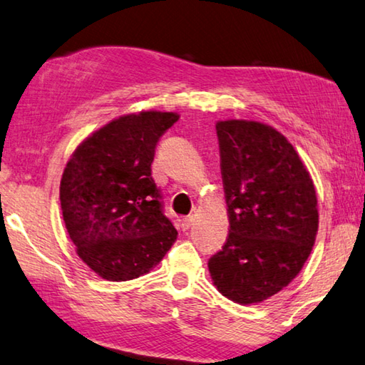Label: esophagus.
<instances>
[{"label":"esophagus","mask_w":365,"mask_h":365,"mask_svg":"<svg viewBox=\"0 0 365 365\" xmlns=\"http://www.w3.org/2000/svg\"><path fill=\"white\" fill-rule=\"evenodd\" d=\"M180 225H182V229H183V230H188V229L192 227V225H193V217H192V216L183 217L182 221H180Z\"/></svg>","instance_id":"obj_1"}]
</instances>
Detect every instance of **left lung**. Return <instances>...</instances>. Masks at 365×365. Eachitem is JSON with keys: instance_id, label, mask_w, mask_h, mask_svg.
I'll list each match as a JSON object with an SVG mask.
<instances>
[{"instance_id": "8db88e82", "label": "left lung", "mask_w": 365, "mask_h": 365, "mask_svg": "<svg viewBox=\"0 0 365 365\" xmlns=\"http://www.w3.org/2000/svg\"><path fill=\"white\" fill-rule=\"evenodd\" d=\"M229 235L207 268L237 304H259L307 262L318 230L315 187L291 143L250 120L216 123Z\"/></svg>"}]
</instances>
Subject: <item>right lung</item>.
Returning a JSON list of instances; mask_svg holds the SVG:
<instances>
[{"label":"right lung","instance_id":"add662e5","mask_svg":"<svg viewBox=\"0 0 365 365\" xmlns=\"http://www.w3.org/2000/svg\"><path fill=\"white\" fill-rule=\"evenodd\" d=\"M173 112L128 113L79 144L60 183V201L78 257L107 281L151 271L177 240L162 212L151 164Z\"/></svg>","mask_w":365,"mask_h":365}]
</instances>
